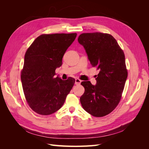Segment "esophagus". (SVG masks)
I'll list each match as a JSON object with an SVG mask.
<instances>
[{"instance_id":"esophagus-1","label":"esophagus","mask_w":149,"mask_h":149,"mask_svg":"<svg viewBox=\"0 0 149 149\" xmlns=\"http://www.w3.org/2000/svg\"><path fill=\"white\" fill-rule=\"evenodd\" d=\"M81 81L79 79H78V78L75 79V84L79 85L81 84Z\"/></svg>"}]
</instances>
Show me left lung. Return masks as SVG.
<instances>
[{
	"mask_svg": "<svg viewBox=\"0 0 149 149\" xmlns=\"http://www.w3.org/2000/svg\"><path fill=\"white\" fill-rule=\"evenodd\" d=\"M78 40L92 66L100 70L96 85L90 81L81 83L85 90L80 102L89 114L103 117L111 113L121 99L127 78L124 53L116 39L108 33H82Z\"/></svg>",
	"mask_w": 149,
	"mask_h": 149,
	"instance_id": "8db88e82",
	"label": "left lung"
}]
</instances>
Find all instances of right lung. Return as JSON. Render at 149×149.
Returning <instances> with one entry per match:
<instances>
[{"mask_svg":"<svg viewBox=\"0 0 149 149\" xmlns=\"http://www.w3.org/2000/svg\"><path fill=\"white\" fill-rule=\"evenodd\" d=\"M76 35V33L41 35L25 53L21 81L28 104L37 114L49 115L59 110L73 86L74 79L62 80L55 75Z\"/></svg>","mask_w":149,"mask_h":149,"instance_id":"1","label":"right lung"}]
</instances>
